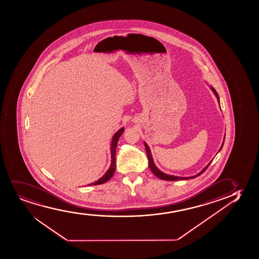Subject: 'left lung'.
<instances>
[{
	"mask_svg": "<svg viewBox=\"0 0 259 259\" xmlns=\"http://www.w3.org/2000/svg\"><path fill=\"white\" fill-rule=\"evenodd\" d=\"M210 89L211 90L213 91V94L216 96V98L218 100V102L220 103V98L219 95L217 94V92L215 91V89H213V87H210ZM224 140H225V136H224V139H223V143L222 144V146L220 148L219 151L222 150V148H223V144H224ZM144 146H145V150H146V153H147L148 160H149V166H150V169H151V171L153 172V174L157 176V178H159L160 180H169V181H174V180H190V179H194V178L198 177V176H200V174H203L204 171L206 170V168L209 166V164H211V162L212 161H210L209 163L207 164V165H206V167H204L202 170H200L199 174H196V175H194V176H191V177H179V176H174V175H169V174H164L163 171H161L157 166H156V164H154V161H153V158H152V155H151V150H150V147L148 146V144L144 142ZM218 151V152H219Z\"/></svg>",
	"mask_w": 259,
	"mask_h": 259,
	"instance_id": "8db88e82",
	"label": "left lung"
}]
</instances>
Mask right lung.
<instances>
[{
    "label": "right lung",
    "mask_w": 259,
    "mask_h": 259,
    "mask_svg": "<svg viewBox=\"0 0 259 259\" xmlns=\"http://www.w3.org/2000/svg\"><path fill=\"white\" fill-rule=\"evenodd\" d=\"M123 131H124V128L122 127V128H120L119 131H117V132L113 136V138H112L111 145H110L111 164H110V166L108 168V170L105 172L104 175H103L102 178H100L97 181H95V183L89 184L88 186H90V185H95V186H96V185H101V184L105 183V182H107L108 180H110L112 176L114 175V172H115V166H116V163H115V150H116V145H117L118 140H119V138L121 137V134L123 133Z\"/></svg>",
    "instance_id": "1"
}]
</instances>
